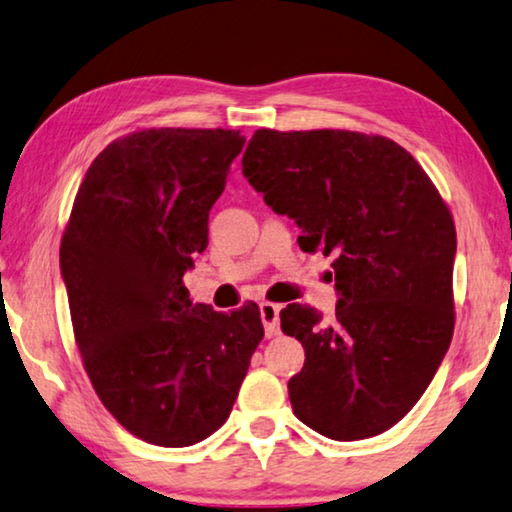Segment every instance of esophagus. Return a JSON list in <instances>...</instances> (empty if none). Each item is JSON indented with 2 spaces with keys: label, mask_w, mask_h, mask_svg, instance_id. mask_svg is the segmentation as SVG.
<instances>
[{
  "label": "esophagus",
  "mask_w": 512,
  "mask_h": 512,
  "mask_svg": "<svg viewBox=\"0 0 512 512\" xmlns=\"http://www.w3.org/2000/svg\"><path fill=\"white\" fill-rule=\"evenodd\" d=\"M279 305L274 302H261V321L265 325V337L279 335Z\"/></svg>",
  "instance_id": "obj_1"
}]
</instances>
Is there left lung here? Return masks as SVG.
<instances>
[{
  "label": "left lung",
  "instance_id": "left-lung-1",
  "mask_svg": "<svg viewBox=\"0 0 512 512\" xmlns=\"http://www.w3.org/2000/svg\"><path fill=\"white\" fill-rule=\"evenodd\" d=\"M242 173L291 217L307 254L335 256L337 309H281L305 348L288 381L293 413L335 441L390 429L432 383L455 328V224L416 159L358 131L258 129Z\"/></svg>",
  "mask_w": 512,
  "mask_h": 512
}]
</instances>
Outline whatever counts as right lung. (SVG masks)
I'll return each mask as SVG.
<instances>
[{"label": "right lung", "instance_id": "obj_1", "mask_svg": "<svg viewBox=\"0 0 512 512\" xmlns=\"http://www.w3.org/2000/svg\"><path fill=\"white\" fill-rule=\"evenodd\" d=\"M242 145L231 129L115 140L87 168L59 247L85 372L115 420L154 446L217 432L263 339L254 302L221 314L182 284Z\"/></svg>", "mask_w": 512, "mask_h": 512}]
</instances>
